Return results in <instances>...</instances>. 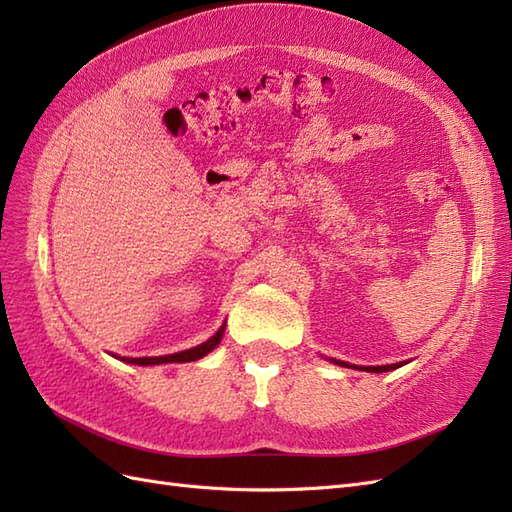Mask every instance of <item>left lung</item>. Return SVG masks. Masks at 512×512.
I'll return each mask as SVG.
<instances>
[{
    "mask_svg": "<svg viewBox=\"0 0 512 512\" xmlns=\"http://www.w3.org/2000/svg\"><path fill=\"white\" fill-rule=\"evenodd\" d=\"M335 365H342V368H357V365H350V363H346V361H339V359H331ZM404 365V361L402 363H391V365H370V368H361L359 365V370H363V372H376V374H381V372H389V370H396V368H402Z\"/></svg>",
    "mask_w": 512,
    "mask_h": 512,
    "instance_id": "obj_1",
    "label": "left lung"
}]
</instances>
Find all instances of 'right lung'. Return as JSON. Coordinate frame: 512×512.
Returning <instances> with one entry per match:
<instances>
[{
    "label": "right lung",
    "instance_id": "1",
    "mask_svg": "<svg viewBox=\"0 0 512 512\" xmlns=\"http://www.w3.org/2000/svg\"><path fill=\"white\" fill-rule=\"evenodd\" d=\"M222 333H225V324L220 326V329L207 339V342L188 348V350H181V352H173V355H164V357H138V359H129L123 357L121 361L125 363H134V365H160V363H188V361H196V359H203L207 352H212L222 339Z\"/></svg>",
    "mask_w": 512,
    "mask_h": 512
}]
</instances>
